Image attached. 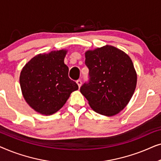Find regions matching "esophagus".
<instances>
[{"label": "esophagus", "instance_id": "obj_1", "mask_svg": "<svg viewBox=\"0 0 161 161\" xmlns=\"http://www.w3.org/2000/svg\"><path fill=\"white\" fill-rule=\"evenodd\" d=\"M76 83H77V84H78V87L80 88V86H81V83H82V81H81V80H80V79H79V80H78L76 81Z\"/></svg>", "mask_w": 161, "mask_h": 161}]
</instances>
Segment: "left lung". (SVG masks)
Here are the masks:
<instances>
[{
	"instance_id": "1",
	"label": "left lung",
	"mask_w": 161,
	"mask_h": 161,
	"mask_svg": "<svg viewBox=\"0 0 161 161\" xmlns=\"http://www.w3.org/2000/svg\"><path fill=\"white\" fill-rule=\"evenodd\" d=\"M85 56L89 80L81 86V94L97 113L116 115L127 105L136 89L137 75L130 58L110 45L88 50Z\"/></svg>"
}]
</instances>
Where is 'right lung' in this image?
I'll use <instances>...</instances> for the list:
<instances>
[{
	"instance_id": "obj_1",
	"label": "right lung",
	"mask_w": 161,
	"mask_h": 161,
	"mask_svg": "<svg viewBox=\"0 0 161 161\" xmlns=\"http://www.w3.org/2000/svg\"><path fill=\"white\" fill-rule=\"evenodd\" d=\"M67 50L39 54L22 69L19 83L26 102L35 111L50 115L61 108L78 86L68 77L64 62Z\"/></svg>"
}]
</instances>
